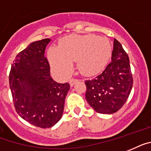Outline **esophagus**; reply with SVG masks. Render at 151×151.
Returning <instances> with one entry per match:
<instances>
[{"label": "esophagus", "instance_id": "1", "mask_svg": "<svg viewBox=\"0 0 151 151\" xmlns=\"http://www.w3.org/2000/svg\"><path fill=\"white\" fill-rule=\"evenodd\" d=\"M77 81H78V79H76V78H72V79H70V85L73 86L74 85V83Z\"/></svg>", "mask_w": 151, "mask_h": 151}]
</instances>
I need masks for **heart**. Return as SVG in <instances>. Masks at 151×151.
<instances>
[{"label":"heart","instance_id":"1","mask_svg":"<svg viewBox=\"0 0 151 151\" xmlns=\"http://www.w3.org/2000/svg\"><path fill=\"white\" fill-rule=\"evenodd\" d=\"M112 46L107 37L94 35H70L61 40L60 47L48 50L52 68L61 78H68L77 61L79 71L87 76L95 75L105 69L111 60Z\"/></svg>","mask_w":151,"mask_h":151}]
</instances>
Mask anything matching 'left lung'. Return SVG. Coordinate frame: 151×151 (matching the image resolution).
Masks as SVG:
<instances>
[{
  "label": "left lung",
  "mask_w": 151,
  "mask_h": 151,
  "mask_svg": "<svg viewBox=\"0 0 151 151\" xmlns=\"http://www.w3.org/2000/svg\"><path fill=\"white\" fill-rule=\"evenodd\" d=\"M111 60L102 73L85 81L86 100L99 114H111L119 111L133 87L129 57L116 39L114 40Z\"/></svg>",
  "instance_id": "obj_1"
}]
</instances>
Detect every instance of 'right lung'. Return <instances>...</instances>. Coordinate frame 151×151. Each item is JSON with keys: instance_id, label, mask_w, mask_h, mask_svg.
<instances>
[{"instance_id": "right-lung-1", "label": "right lung", "mask_w": 151, "mask_h": 151, "mask_svg": "<svg viewBox=\"0 0 151 151\" xmlns=\"http://www.w3.org/2000/svg\"><path fill=\"white\" fill-rule=\"evenodd\" d=\"M50 39L35 41L17 54L9 74L15 110L24 120L41 128L56 124L64 112L70 84L52 79L44 57Z\"/></svg>"}]
</instances>
